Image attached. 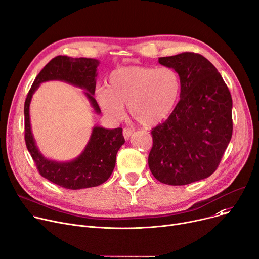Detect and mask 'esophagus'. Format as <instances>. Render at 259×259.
<instances>
[{
  "label": "esophagus",
  "mask_w": 259,
  "mask_h": 259,
  "mask_svg": "<svg viewBox=\"0 0 259 259\" xmlns=\"http://www.w3.org/2000/svg\"><path fill=\"white\" fill-rule=\"evenodd\" d=\"M134 130L133 129H130V128H125L124 130H122V134H124V138L126 141H128L130 139L131 135L133 134Z\"/></svg>",
  "instance_id": "1"
}]
</instances>
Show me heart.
I'll return each mask as SVG.
<instances>
[{"mask_svg":"<svg viewBox=\"0 0 259 259\" xmlns=\"http://www.w3.org/2000/svg\"><path fill=\"white\" fill-rule=\"evenodd\" d=\"M181 92L180 74L171 67L126 66L109 74L107 89L97 90V100L109 117L121 118L127 106L141 125L154 127L171 115Z\"/></svg>","mask_w":259,"mask_h":259,"instance_id":"b5f03b06","label":"heart"}]
</instances>
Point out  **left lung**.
<instances>
[{
    "instance_id": "1",
    "label": "left lung",
    "mask_w": 259,
    "mask_h": 259,
    "mask_svg": "<svg viewBox=\"0 0 259 259\" xmlns=\"http://www.w3.org/2000/svg\"><path fill=\"white\" fill-rule=\"evenodd\" d=\"M180 74L182 92L174 111L152 129L148 164L162 184L205 180L219 167L232 138V98L213 64L198 53L158 58Z\"/></svg>"
}]
</instances>
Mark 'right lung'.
Instances as JSON below:
<instances>
[{
  "mask_svg": "<svg viewBox=\"0 0 259 259\" xmlns=\"http://www.w3.org/2000/svg\"><path fill=\"white\" fill-rule=\"evenodd\" d=\"M99 65L100 61L95 59L56 57L37 74L25 101V142L27 149L39 174L51 183L66 189L78 190L97 187L110 178L115 167L117 151L125 143L122 129H105L101 126H94L87 145L77 157L68 161L49 159L38 150L31 131L29 114L31 99L44 81L61 80L83 89L94 112L101 114V109L93 98Z\"/></svg>",
  "mask_w": 259,
  "mask_h": 259,
  "instance_id": "1",
  "label": "right lung"
}]
</instances>
